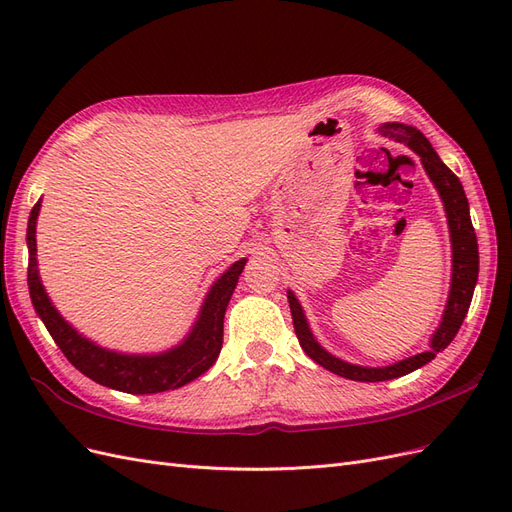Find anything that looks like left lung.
<instances>
[{"label": "left lung", "instance_id": "8db88e82", "mask_svg": "<svg viewBox=\"0 0 512 512\" xmlns=\"http://www.w3.org/2000/svg\"><path fill=\"white\" fill-rule=\"evenodd\" d=\"M378 132L384 138H391L395 143H404L408 145L418 158H421V164L425 168L427 177L431 183L436 185V190L444 203L446 211V220H448V232H451V250H453V275H451V290H448V301L444 307V314L440 320V327L436 333L431 335L429 350L408 356L404 361H397L393 365L386 367H363V365H354L348 361L337 359L335 354L329 350H324L309 329L307 318L299 299L294 297V292L288 290V303H290V314H292V324H294V333L299 337V344L303 352L309 356V359L322 365L324 369L333 371V374L356 380V382H382V380H393L399 376H406L410 371L427 365L431 359H436V354L442 352L448 344L453 342L463 318H466L470 303H472V294L474 286L478 282V243H476V232L470 220V205L466 192H463V185L457 179V175L448 168L436 149L431 147V143L425 138L421 130H416L412 126H406V123H397L389 121L382 123Z\"/></svg>", "mask_w": 512, "mask_h": 512}]
</instances>
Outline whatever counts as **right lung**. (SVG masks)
Returning <instances> with one entry per match:
<instances>
[{
    "label": "right lung",
    "instance_id": "1",
    "mask_svg": "<svg viewBox=\"0 0 512 512\" xmlns=\"http://www.w3.org/2000/svg\"><path fill=\"white\" fill-rule=\"evenodd\" d=\"M40 203L42 200L34 205L27 222L29 297H32L36 314L44 322L46 331L51 333L55 344L81 374L102 386H108V389L132 395H149L179 389V386L203 376L218 361L224 339V314L247 262L245 258L230 265L209 288L203 305H200L198 318L192 324L190 333L181 339V344L158 354H126L108 350L91 342V339L76 331L68 320H64L42 286L36 258V222Z\"/></svg>",
    "mask_w": 512,
    "mask_h": 512
}]
</instances>
